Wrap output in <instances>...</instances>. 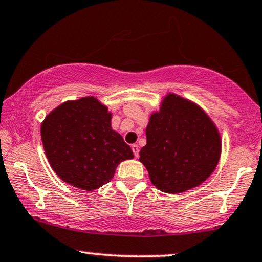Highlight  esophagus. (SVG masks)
Listing matches in <instances>:
<instances>
[{
  "mask_svg": "<svg viewBox=\"0 0 262 262\" xmlns=\"http://www.w3.org/2000/svg\"><path fill=\"white\" fill-rule=\"evenodd\" d=\"M132 151H133V154H134L135 157L139 156V146H138L137 144L132 145Z\"/></svg>",
  "mask_w": 262,
  "mask_h": 262,
  "instance_id": "1",
  "label": "esophagus"
}]
</instances>
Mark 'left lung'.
I'll list each match as a JSON object with an SVG mask.
<instances>
[{
	"label": "left lung",
	"instance_id": "obj_1",
	"mask_svg": "<svg viewBox=\"0 0 262 262\" xmlns=\"http://www.w3.org/2000/svg\"><path fill=\"white\" fill-rule=\"evenodd\" d=\"M221 147L219 129L201 107L167 94L160 111L150 116L139 161L159 190L178 194L198 187L212 174Z\"/></svg>",
	"mask_w": 262,
	"mask_h": 262
}]
</instances>
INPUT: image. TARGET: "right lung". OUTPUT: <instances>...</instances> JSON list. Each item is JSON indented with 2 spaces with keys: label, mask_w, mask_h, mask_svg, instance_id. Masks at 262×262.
Segmentation results:
<instances>
[{
  "label": "right lung",
  "mask_w": 262,
  "mask_h": 262,
  "mask_svg": "<svg viewBox=\"0 0 262 262\" xmlns=\"http://www.w3.org/2000/svg\"><path fill=\"white\" fill-rule=\"evenodd\" d=\"M112 113L96 97L66 101L41 124V140L52 169L63 182L91 191L108 183L133 151L111 127Z\"/></svg>",
  "instance_id": "obj_1"
}]
</instances>
